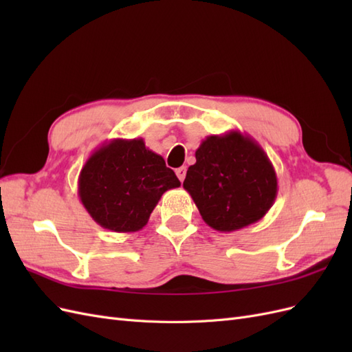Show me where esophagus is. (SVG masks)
I'll return each mask as SVG.
<instances>
[{
  "label": "esophagus",
  "instance_id": "1",
  "mask_svg": "<svg viewBox=\"0 0 352 352\" xmlns=\"http://www.w3.org/2000/svg\"><path fill=\"white\" fill-rule=\"evenodd\" d=\"M176 176L179 177L180 182H184L185 176H186V167H179V168H176Z\"/></svg>",
  "mask_w": 352,
  "mask_h": 352
}]
</instances>
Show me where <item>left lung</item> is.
I'll list each match as a JSON object with an SVG mask.
<instances>
[{
    "label": "left lung",
    "instance_id": "8db88e82",
    "mask_svg": "<svg viewBox=\"0 0 352 352\" xmlns=\"http://www.w3.org/2000/svg\"><path fill=\"white\" fill-rule=\"evenodd\" d=\"M195 158L184 188L211 229L235 232L267 214L278 197V176L250 135L230 131L207 136Z\"/></svg>",
    "mask_w": 352,
    "mask_h": 352
}]
</instances>
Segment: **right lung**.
Returning a JSON list of instances; mask_svg holds the SVG:
<instances>
[{
    "mask_svg": "<svg viewBox=\"0 0 352 352\" xmlns=\"http://www.w3.org/2000/svg\"><path fill=\"white\" fill-rule=\"evenodd\" d=\"M179 186L173 170L142 138H117L98 146L83 164L78 195L101 228L129 233L141 230L166 190Z\"/></svg>",
    "mask_w": 352,
    "mask_h": 352,
    "instance_id": "1",
    "label": "right lung"
}]
</instances>
